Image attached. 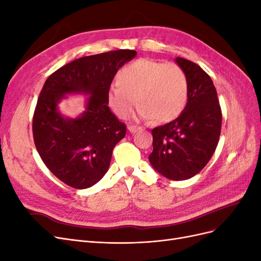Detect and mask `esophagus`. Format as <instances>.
Here are the masks:
<instances>
[{"label": "esophagus", "mask_w": 261, "mask_h": 261, "mask_svg": "<svg viewBox=\"0 0 261 261\" xmlns=\"http://www.w3.org/2000/svg\"><path fill=\"white\" fill-rule=\"evenodd\" d=\"M138 129H140V128L137 127V126H134V125H129V126H128V130H129L132 134L136 133Z\"/></svg>", "instance_id": "1"}]
</instances>
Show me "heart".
<instances>
[{
	"mask_svg": "<svg viewBox=\"0 0 261 261\" xmlns=\"http://www.w3.org/2000/svg\"><path fill=\"white\" fill-rule=\"evenodd\" d=\"M116 82L108 90L107 102L118 118L132 113L136 100L138 117L155 123L173 121L186 107L187 77L174 63L139 59L124 66Z\"/></svg>",
	"mask_w": 261,
	"mask_h": 261,
	"instance_id": "1",
	"label": "heart"
}]
</instances>
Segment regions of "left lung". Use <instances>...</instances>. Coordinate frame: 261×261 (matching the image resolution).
Wrapping results in <instances>:
<instances>
[{"mask_svg":"<svg viewBox=\"0 0 261 261\" xmlns=\"http://www.w3.org/2000/svg\"><path fill=\"white\" fill-rule=\"evenodd\" d=\"M188 82V99L179 116L151 130L153 150L150 164L172 180L195 176L216 151L222 113L210 76L192 61L175 59Z\"/></svg>","mask_w":261,"mask_h":261,"instance_id":"obj_1","label":"left lung"}]
</instances>
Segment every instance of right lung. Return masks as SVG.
<instances>
[{
	"instance_id": "add662e5",
	"label": "right lung",
	"mask_w": 261,
	"mask_h": 261,
	"mask_svg": "<svg viewBox=\"0 0 261 261\" xmlns=\"http://www.w3.org/2000/svg\"><path fill=\"white\" fill-rule=\"evenodd\" d=\"M136 54L117 50L77 59L45 81L34 114V140L46 168L68 186L91 187L108 172L126 125L111 112L107 93L118 68ZM69 94L87 97L77 118L64 117L58 109Z\"/></svg>"
}]
</instances>
